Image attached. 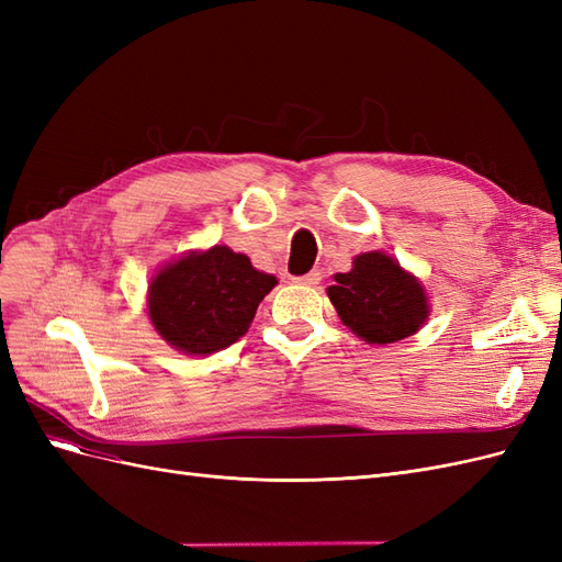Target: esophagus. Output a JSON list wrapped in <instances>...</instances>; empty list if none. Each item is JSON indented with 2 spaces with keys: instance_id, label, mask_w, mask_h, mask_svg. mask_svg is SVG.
<instances>
[{
  "instance_id": "esophagus-1",
  "label": "esophagus",
  "mask_w": 562,
  "mask_h": 562,
  "mask_svg": "<svg viewBox=\"0 0 562 562\" xmlns=\"http://www.w3.org/2000/svg\"><path fill=\"white\" fill-rule=\"evenodd\" d=\"M297 283H302V285H316L318 281H321V271L318 269H312L310 274H304V277H300V279H295Z\"/></svg>"
}]
</instances>
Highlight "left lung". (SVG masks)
Here are the masks:
<instances>
[{"label":"left lung","instance_id":"left-lung-1","mask_svg":"<svg viewBox=\"0 0 562 562\" xmlns=\"http://www.w3.org/2000/svg\"><path fill=\"white\" fill-rule=\"evenodd\" d=\"M328 297L339 318L368 345H391L419 330L429 314L419 281L389 255L372 250L335 274Z\"/></svg>","mask_w":562,"mask_h":562}]
</instances>
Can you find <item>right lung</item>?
Instances as JSON below:
<instances>
[{
	"label": "right lung",
	"instance_id": "right-lung-1",
	"mask_svg": "<svg viewBox=\"0 0 562 562\" xmlns=\"http://www.w3.org/2000/svg\"><path fill=\"white\" fill-rule=\"evenodd\" d=\"M277 285L241 252L213 246L166 265L149 283V318L176 349L206 356L248 333L258 304Z\"/></svg>",
	"mask_w": 562,
	"mask_h": 562
}]
</instances>
